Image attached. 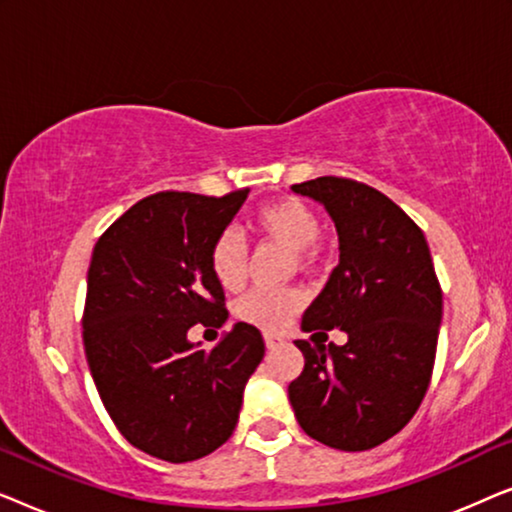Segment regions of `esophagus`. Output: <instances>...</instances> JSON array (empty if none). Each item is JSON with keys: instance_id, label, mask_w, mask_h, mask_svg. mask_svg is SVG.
Instances as JSON below:
<instances>
[{"instance_id": "34e87169", "label": "esophagus", "mask_w": 512, "mask_h": 512, "mask_svg": "<svg viewBox=\"0 0 512 512\" xmlns=\"http://www.w3.org/2000/svg\"><path fill=\"white\" fill-rule=\"evenodd\" d=\"M263 340H265V347H268V349H277L279 345H284V338H282V335L270 333V331H265V333H263Z\"/></svg>"}]
</instances>
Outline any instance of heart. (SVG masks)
<instances>
[{
	"instance_id": "b5f03b06",
	"label": "heart",
	"mask_w": 512,
	"mask_h": 512,
	"mask_svg": "<svg viewBox=\"0 0 512 512\" xmlns=\"http://www.w3.org/2000/svg\"><path fill=\"white\" fill-rule=\"evenodd\" d=\"M254 226L258 233L296 251L300 261L312 258L321 233L319 216L298 198H279L258 207ZM209 261L223 289H240L247 277V247L235 230H226L216 237ZM300 305L303 296L296 289H256L242 298L240 317L263 328H279Z\"/></svg>"
}]
</instances>
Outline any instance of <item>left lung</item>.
<instances>
[{"label": "left lung", "instance_id": "left-lung-1", "mask_svg": "<svg viewBox=\"0 0 512 512\" xmlns=\"http://www.w3.org/2000/svg\"><path fill=\"white\" fill-rule=\"evenodd\" d=\"M291 191L324 205L340 249L303 331L340 328L347 342L296 340L305 368L289 384V401L310 438L370 450L410 422L429 389L443 321L429 244L396 202L359 181L319 177Z\"/></svg>", "mask_w": 512, "mask_h": 512}]
</instances>
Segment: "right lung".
I'll return each mask as SVG.
<instances>
[{"label":"right lung","mask_w":512,"mask_h":512,"mask_svg":"<svg viewBox=\"0 0 512 512\" xmlns=\"http://www.w3.org/2000/svg\"><path fill=\"white\" fill-rule=\"evenodd\" d=\"M247 195H149L111 223L90 258V375L125 440L172 464L207 457L233 436L244 387L265 354L261 331L244 321L212 349L188 340L195 324H226L209 256Z\"/></svg>","instance_id":"right-lung-1"}]
</instances>
